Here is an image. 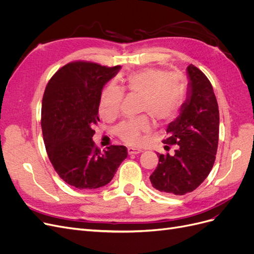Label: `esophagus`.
Wrapping results in <instances>:
<instances>
[{
    "mask_svg": "<svg viewBox=\"0 0 254 254\" xmlns=\"http://www.w3.org/2000/svg\"><path fill=\"white\" fill-rule=\"evenodd\" d=\"M142 150L139 148H133V147H129L128 148V153L129 155H137V153H141Z\"/></svg>",
    "mask_w": 254,
    "mask_h": 254,
    "instance_id": "esophagus-1",
    "label": "esophagus"
}]
</instances>
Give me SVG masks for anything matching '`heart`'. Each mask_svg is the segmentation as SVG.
Wrapping results in <instances>:
<instances>
[{
  "label": "heart",
  "mask_w": 254,
  "mask_h": 254,
  "mask_svg": "<svg viewBox=\"0 0 254 254\" xmlns=\"http://www.w3.org/2000/svg\"><path fill=\"white\" fill-rule=\"evenodd\" d=\"M126 89L131 94L141 96L140 112L150 114L156 121L172 120L184 102V81L178 74H167L162 68L148 67L128 76ZM124 92L107 87L99 99V113L105 119H113L120 113ZM150 130L147 115L121 123L114 132L122 141L130 145L141 142L142 133Z\"/></svg>",
  "instance_id": "b5f03b06"
}]
</instances>
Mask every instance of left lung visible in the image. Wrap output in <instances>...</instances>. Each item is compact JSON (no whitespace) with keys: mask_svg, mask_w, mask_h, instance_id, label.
<instances>
[{"mask_svg":"<svg viewBox=\"0 0 254 254\" xmlns=\"http://www.w3.org/2000/svg\"><path fill=\"white\" fill-rule=\"evenodd\" d=\"M188 97L180 114L166 129L165 149L177 145L174 155H159L149 179L152 187L172 195L196 190L209 176L215 162L219 136V110L213 87L193 64L187 68Z\"/></svg>","mask_w":254,"mask_h":254,"instance_id":"8db88e82","label":"left lung"}]
</instances>
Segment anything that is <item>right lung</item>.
<instances>
[{
  "label": "right lung",
  "mask_w": 254,
  "mask_h": 254,
  "mask_svg": "<svg viewBox=\"0 0 254 254\" xmlns=\"http://www.w3.org/2000/svg\"><path fill=\"white\" fill-rule=\"evenodd\" d=\"M120 68L73 61L59 68L45 88L41 110L45 149L60 178L76 189L108 184L127 158L125 146L111 145L102 152L92 140L103 88Z\"/></svg>",
  "instance_id": "right-lung-1"
}]
</instances>
